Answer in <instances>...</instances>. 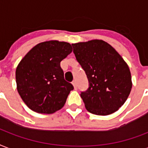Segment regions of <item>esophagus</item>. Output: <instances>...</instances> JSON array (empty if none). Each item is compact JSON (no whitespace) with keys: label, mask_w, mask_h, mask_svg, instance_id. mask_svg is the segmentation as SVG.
Returning <instances> with one entry per match:
<instances>
[{"label":"esophagus","mask_w":148,"mask_h":148,"mask_svg":"<svg viewBox=\"0 0 148 148\" xmlns=\"http://www.w3.org/2000/svg\"><path fill=\"white\" fill-rule=\"evenodd\" d=\"M72 84L74 85V88L77 89V82H76V81H73V82H72Z\"/></svg>","instance_id":"1"}]
</instances>
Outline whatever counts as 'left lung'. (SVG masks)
<instances>
[{"mask_svg":"<svg viewBox=\"0 0 148 148\" xmlns=\"http://www.w3.org/2000/svg\"><path fill=\"white\" fill-rule=\"evenodd\" d=\"M77 62L86 73L88 90L82 92L85 108L96 115H108L124 104L132 88L129 66L103 40L72 44Z\"/></svg>","mask_w":148,"mask_h":148,"instance_id":"1","label":"left lung"}]
</instances>
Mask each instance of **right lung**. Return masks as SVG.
<instances>
[{"label": "right lung", "mask_w": 148, "mask_h": 148, "mask_svg": "<svg viewBox=\"0 0 148 148\" xmlns=\"http://www.w3.org/2000/svg\"><path fill=\"white\" fill-rule=\"evenodd\" d=\"M71 52L68 42L48 40L35 45L19 62L17 90L30 110L49 114L64 106L74 87L64 79L60 62Z\"/></svg>", "instance_id": "1"}]
</instances>
